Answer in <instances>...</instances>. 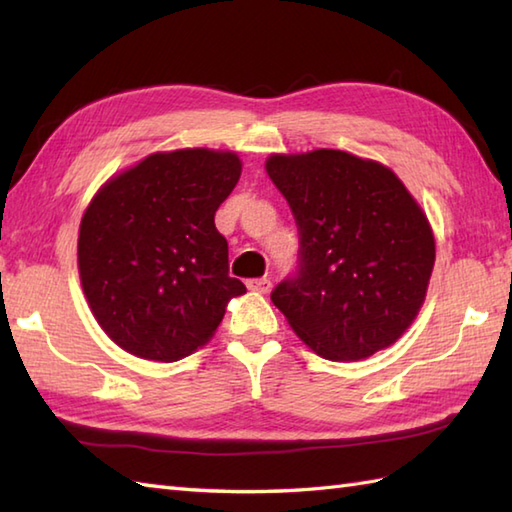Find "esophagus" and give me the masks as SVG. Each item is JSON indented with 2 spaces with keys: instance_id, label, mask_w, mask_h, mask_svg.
<instances>
[{
  "instance_id": "34e87169",
  "label": "esophagus",
  "mask_w": 512,
  "mask_h": 512,
  "mask_svg": "<svg viewBox=\"0 0 512 512\" xmlns=\"http://www.w3.org/2000/svg\"><path fill=\"white\" fill-rule=\"evenodd\" d=\"M246 286H248V290L264 292V295H266V292H270V288H273V284H270L268 277H262V279H248Z\"/></svg>"
}]
</instances>
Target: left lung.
Masks as SVG:
<instances>
[{
    "label": "left lung",
    "instance_id": "1",
    "mask_svg": "<svg viewBox=\"0 0 512 512\" xmlns=\"http://www.w3.org/2000/svg\"><path fill=\"white\" fill-rule=\"evenodd\" d=\"M299 231L295 273L270 292L292 330L330 361L394 343L427 295L436 244L394 173L339 149L270 156Z\"/></svg>",
    "mask_w": 512,
    "mask_h": 512
}]
</instances>
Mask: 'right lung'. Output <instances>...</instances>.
I'll use <instances>...</instances> for the list:
<instances>
[{
	"instance_id": "obj_1",
	"label": "right lung",
	"mask_w": 512,
	"mask_h": 512,
	"mask_svg": "<svg viewBox=\"0 0 512 512\" xmlns=\"http://www.w3.org/2000/svg\"><path fill=\"white\" fill-rule=\"evenodd\" d=\"M242 162L231 151L154 154L110 180L85 211L79 273L96 321L129 354L171 363L211 339L226 303L244 295L228 275L215 211Z\"/></svg>"
}]
</instances>
